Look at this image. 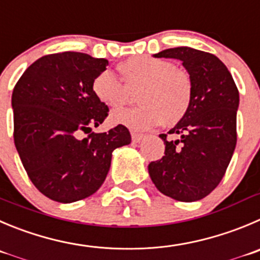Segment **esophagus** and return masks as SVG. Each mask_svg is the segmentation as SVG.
Masks as SVG:
<instances>
[{
  "label": "esophagus",
  "instance_id": "34e87169",
  "mask_svg": "<svg viewBox=\"0 0 260 260\" xmlns=\"http://www.w3.org/2000/svg\"><path fill=\"white\" fill-rule=\"evenodd\" d=\"M132 138H133V142L134 143H140L143 139H144L145 135L139 134V133H132Z\"/></svg>",
  "mask_w": 260,
  "mask_h": 260
}]
</instances>
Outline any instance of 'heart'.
Wrapping results in <instances>:
<instances>
[{
	"instance_id": "b5f03b06",
	"label": "heart",
	"mask_w": 260,
	"mask_h": 260,
	"mask_svg": "<svg viewBox=\"0 0 260 260\" xmlns=\"http://www.w3.org/2000/svg\"><path fill=\"white\" fill-rule=\"evenodd\" d=\"M123 84L111 71L105 70L91 81V93L102 105L118 108L130 100V91L138 88L133 108L113 111L111 122L133 130H148L159 125L179 122L190 107L192 81L189 73L171 61L137 54L117 65Z\"/></svg>"
}]
</instances>
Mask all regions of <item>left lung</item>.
Returning <instances> with one entry per match:
<instances>
[{"mask_svg":"<svg viewBox=\"0 0 260 260\" xmlns=\"http://www.w3.org/2000/svg\"><path fill=\"white\" fill-rule=\"evenodd\" d=\"M182 62L192 81L186 115L169 132L179 139L165 142V155L150 162L148 172L162 194L179 202H195L221 182L236 147L239 90L232 75L214 54L176 47L153 54Z\"/></svg>","mask_w":260,"mask_h":260,"instance_id":"1","label":"left lung"}]
</instances>
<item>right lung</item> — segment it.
<instances>
[{
	"label": "right lung",
	"instance_id": "1",
	"mask_svg": "<svg viewBox=\"0 0 260 260\" xmlns=\"http://www.w3.org/2000/svg\"><path fill=\"white\" fill-rule=\"evenodd\" d=\"M107 65L106 58L81 52L47 54L15 85V147L29 179L49 199L73 203L94 194L110 171L113 150L132 143L122 125L90 133L108 115L91 93V81Z\"/></svg>",
	"mask_w": 260,
	"mask_h": 260
}]
</instances>
